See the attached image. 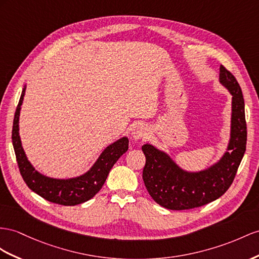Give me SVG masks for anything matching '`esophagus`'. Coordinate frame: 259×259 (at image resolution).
Returning a JSON list of instances; mask_svg holds the SVG:
<instances>
[{"label": "esophagus", "instance_id": "1", "mask_svg": "<svg viewBox=\"0 0 259 259\" xmlns=\"http://www.w3.org/2000/svg\"><path fill=\"white\" fill-rule=\"evenodd\" d=\"M148 134V130L147 127H145L144 124L142 123H137L134 125V128H132V138L135 139V140H139V139H142Z\"/></svg>", "mask_w": 259, "mask_h": 259}]
</instances>
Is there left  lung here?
<instances>
[{"instance_id": "left-lung-1", "label": "left lung", "mask_w": 259, "mask_h": 259, "mask_svg": "<svg viewBox=\"0 0 259 259\" xmlns=\"http://www.w3.org/2000/svg\"><path fill=\"white\" fill-rule=\"evenodd\" d=\"M220 82L232 94L231 139L223 157L198 173L183 170L164 152L142 145L145 165L142 178L153 200L170 210L201 207L221 197L234 181L246 150L247 128L241 86L230 71L220 66Z\"/></svg>"}]
</instances>
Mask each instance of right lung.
Instances as JSON below:
<instances>
[{
    "label": "right lung",
    "instance_id": "1",
    "mask_svg": "<svg viewBox=\"0 0 259 259\" xmlns=\"http://www.w3.org/2000/svg\"><path fill=\"white\" fill-rule=\"evenodd\" d=\"M25 89L26 86H24L16 107L12 130L13 147H14L19 173L24 182L37 195L54 203L75 205L90 200L101 190L111 167L118 161V158L128 151V138L119 139L118 141L106 148L93 167L82 176L70 178V180H55L44 176L38 173L28 162L18 134L19 111L25 95Z\"/></svg>",
    "mask_w": 259,
    "mask_h": 259
}]
</instances>
